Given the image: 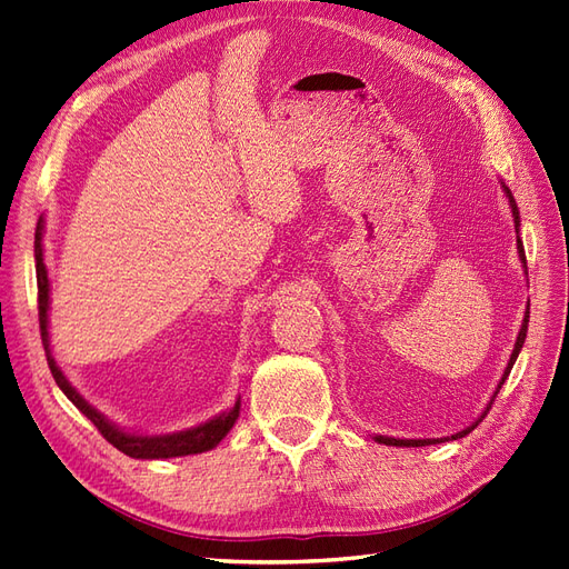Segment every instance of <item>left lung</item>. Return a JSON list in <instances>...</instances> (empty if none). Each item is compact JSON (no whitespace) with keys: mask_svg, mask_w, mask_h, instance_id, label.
<instances>
[{"mask_svg":"<svg viewBox=\"0 0 569 569\" xmlns=\"http://www.w3.org/2000/svg\"><path fill=\"white\" fill-rule=\"evenodd\" d=\"M502 190H506V198H508V202H510L512 217H515V231H517V252H519V259H522V267H527L525 246H522V240H519V209H517V202H515V198H512L510 188H508V186H502ZM527 323H529V305H527V312H525V319H522V329H519V333H517V340H515V350H512V355H510V362H508L506 371H502V379H500V383H498V388H496V393H493L491 402L496 400V396H498V391H500V386L506 383V379H508V375H510V369H512V365H515V360H517V355H519V350H522V346H525V338H527ZM491 402L486 405V410L481 412V417L475 421L472 427H467V429H462V431H458V433H452V436H446V438H391V436H375V441H379V443H386V446H398V448H419V446L443 443V441H450V438H452V441H458V438H462V436H467L469 431H475V429H477V425H479V421L486 417V412L491 410Z\"/></svg>","mask_w":569,"mask_h":569,"instance_id":"left-lung-1","label":"left lung"}]
</instances>
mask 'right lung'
<instances>
[{
	"instance_id": "1",
	"label": "right lung",
	"mask_w": 569,
	"mask_h": 569,
	"mask_svg": "<svg viewBox=\"0 0 569 569\" xmlns=\"http://www.w3.org/2000/svg\"><path fill=\"white\" fill-rule=\"evenodd\" d=\"M42 217L38 221L36 229V271H38V312H40V336H42V346L47 355V365H50L52 377L57 386L63 391L76 408L83 412L92 425L97 427L107 441L126 452L128 458L136 460H164V458H181V456H198V452L212 450L219 446L221 438L229 433L236 425V419L240 415V400H236L233 408L229 412H221L219 417L204 421L200 427H192L186 431H176V433H164V436H142L126 431L121 427L109 421L102 412H97L92 405L80 396L76 388L69 383V379L63 377V371L57 367L52 350H50V331H47V312H50V279H47V267L42 262Z\"/></svg>"
}]
</instances>
